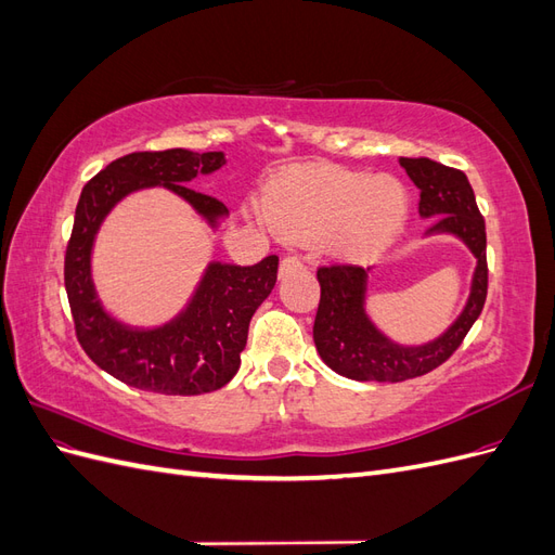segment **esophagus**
Listing matches in <instances>:
<instances>
[{"instance_id": "34e87169", "label": "esophagus", "mask_w": 555, "mask_h": 555, "mask_svg": "<svg viewBox=\"0 0 555 555\" xmlns=\"http://www.w3.org/2000/svg\"><path fill=\"white\" fill-rule=\"evenodd\" d=\"M304 266V261H300L298 257H284L282 261H280V275H287V273H292V271H298V268Z\"/></svg>"}]
</instances>
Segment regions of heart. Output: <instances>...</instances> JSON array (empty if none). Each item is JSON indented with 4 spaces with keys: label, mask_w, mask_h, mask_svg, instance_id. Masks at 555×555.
Masks as SVG:
<instances>
[{
    "label": "heart",
    "mask_w": 555,
    "mask_h": 555,
    "mask_svg": "<svg viewBox=\"0 0 555 555\" xmlns=\"http://www.w3.org/2000/svg\"><path fill=\"white\" fill-rule=\"evenodd\" d=\"M268 222L296 243L322 241L335 257L359 259L389 243L408 217L405 188L340 166H294L263 194Z\"/></svg>",
    "instance_id": "obj_1"
}]
</instances>
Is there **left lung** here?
<instances>
[{
    "instance_id": "8db88e82",
    "label": "left lung",
    "mask_w": 555,
    "mask_h": 555,
    "mask_svg": "<svg viewBox=\"0 0 555 555\" xmlns=\"http://www.w3.org/2000/svg\"><path fill=\"white\" fill-rule=\"evenodd\" d=\"M400 166L418 188V215L430 233L461 238L477 259L469 298L440 338L426 345H398L371 322L365 312L367 271L351 263L322 266L317 271L319 308L314 317V347L322 361L343 377L357 382H405L442 365L456 351L483 310L489 292L486 266V224L467 176L428 157H400Z\"/></svg>"
}]
</instances>
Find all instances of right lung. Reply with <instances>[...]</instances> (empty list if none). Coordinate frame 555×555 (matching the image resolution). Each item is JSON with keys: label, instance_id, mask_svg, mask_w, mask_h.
<instances>
[{"label": "right lung", "instance_id": "right-lung-1", "mask_svg": "<svg viewBox=\"0 0 555 555\" xmlns=\"http://www.w3.org/2000/svg\"><path fill=\"white\" fill-rule=\"evenodd\" d=\"M227 164L224 153H131L111 162L80 192L74 229L64 257V287L74 314L76 338L86 354L127 386L164 396H198L222 389L241 367L249 319L273 292L278 257L255 266L212 261L188 308L171 322L139 328L117 322L96 296L92 245L117 201L145 188H166L217 229L229 215L222 201L188 184Z\"/></svg>", "mask_w": 555, "mask_h": 555}]
</instances>
